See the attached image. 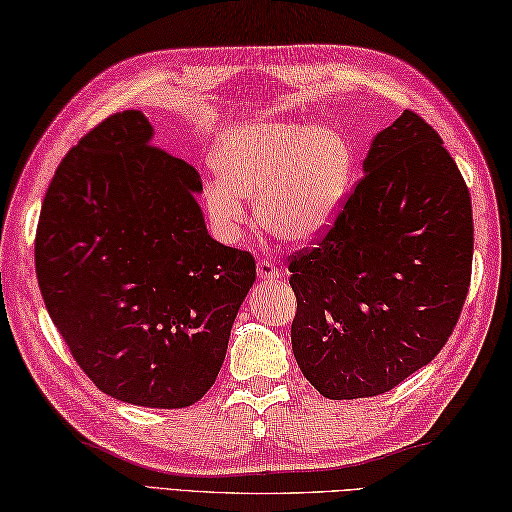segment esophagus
Returning <instances> with one entry per match:
<instances>
[{"instance_id": "34e87169", "label": "esophagus", "mask_w": 512, "mask_h": 512, "mask_svg": "<svg viewBox=\"0 0 512 512\" xmlns=\"http://www.w3.org/2000/svg\"><path fill=\"white\" fill-rule=\"evenodd\" d=\"M256 272L260 281H276V278L281 276V272H278V267L272 263V260H258Z\"/></svg>"}]
</instances>
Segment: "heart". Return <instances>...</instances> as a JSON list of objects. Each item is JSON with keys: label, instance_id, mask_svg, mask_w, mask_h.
Returning <instances> with one entry per match:
<instances>
[{"label": "heart", "instance_id": "obj_1", "mask_svg": "<svg viewBox=\"0 0 512 512\" xmlns=\"http://www.w3.org/2000/svg\"><path fill=\"white\" fill-rule=\"evenodd\" d=\"M205 189L207 211L227 236L245 225L243 198L256 200L258 220L287 243H307L332 225L354 176V151L330 124L247 122L220 133Z\"/></svg>", "mask_w": 512, "mask_h": 512}]
</instances>
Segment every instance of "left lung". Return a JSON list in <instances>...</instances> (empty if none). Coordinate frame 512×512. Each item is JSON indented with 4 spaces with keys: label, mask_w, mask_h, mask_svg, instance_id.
I'll return each instance as SVG.
<instances>
[{
    "label": "left lung",
    "mask_w": 512,
    "mask_h": 512,
    "mask_svg": "<svg viewBox=\"0 0 512 512\" xmlns=\"http://www.w3.org/2000/svg\"><path fill=\"white\" fill-rule=\"evenodd\" d=\"M314 249L289 260L292 350L325 399L376 397L428 365L464 307L472 205L439 133L403 111Z\"/></svg>",
    "instance_id": "8db88e82"
}]
</instances>
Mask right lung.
Segmentation results:
<instances>
[{
	"instance_id": "1",
	"label": "right lung",
	"mask_w": 512,
	"mask_h": 512,
	"mask_svg": "<svg viewBox=\"0 0 512 512\" xmlns=\"http://www.w3.org/2000/svg\"><path fill=\"white\" fill-rule=\"evenodd\" d=\"M151 140L147 115L131 109L66 153L42 205L35 269L84 374L113 399L173 410L214 385L256 263L209 236L198 171Z\"/></svg>"
}]
</instances>
